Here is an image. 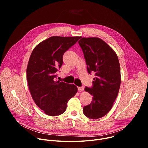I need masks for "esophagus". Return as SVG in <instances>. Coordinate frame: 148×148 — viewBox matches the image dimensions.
Segmentation results:
<instances>
[{
	"instance_id": "obj_1",
	"label": "esophagus",
	"mask_w": 148,
	"mask_h": 148,
	"mask_svg": "<svg viewBox=\"0 0 148 148\" xmlns=\"http://www.w3.org/2000/svg\"><path fill=\"white\" fill-rule=\"evenodd\" d=\"M78 91H84V87H78Z\"/></svg>"
}]
</instances>
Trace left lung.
Wrapping results in <instances>:
<instances>
[{
	"instance_id": "left-lung-1",
	"label": "left lung",
	"mask_w": 148,
	"mask_h": 148,
	"mask_svg": "<svg viewBox=\"0 0 148 148\" xmlns=\"http://www.w3.org/2000/svg\"><path fill=\"white\" fill-rule=\"evenodd\" d=\"M78 44L84 53L89 73L93 71V87L85 91L93 96L92 102L83 108L84 114L98 119L109 112L121 85V70L115 51L98 37H80Z\"/></svg>"
}]
</instances>
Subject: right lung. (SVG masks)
I'll list each match as a JSON object with an SVG mask.
<instances>
[{
	"label": "right lung",
	"instance_id": "add662e5",
	"mask_svg": "<svg viewBox=\"0 0 148 148\" xmlns=\"http://www.w3.org/2000/svg\"><path fill=\"white\" fill-rule=\"evenodd\" d=\"M80 38L79 36H52L33 49L27 67L29 88L35 103L52 116L64 113L68 101L77 92L74 84L56 80L64 53Z\"/></svg>",
	"mask_w": 148,
	"mask_h": 148
}]
</instances>
